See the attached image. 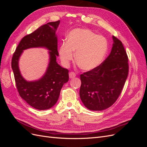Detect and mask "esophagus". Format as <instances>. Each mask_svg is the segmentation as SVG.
<instances>
[{"instance_id":"obj_1","label":"esophagus","mask_w":147,"mask_h":147,"mask_svg":"<svg viewBox=\"0 0 147 147\" xmlns=\"http://www.w3.org/2000/svg\"><path fill=\"white\" fill-rule=\"evenodd\" d=\"M75 77H76V74H75V73H74L73 72H71L69 73V78H73Z\"/></svg>"}]
</instances>
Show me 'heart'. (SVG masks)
<instances>
[{"label":"heart","mask_w":147,"mask_h":147,"mask_svg":"<svg viewBox=\"0 0 147 147\" xmlns=\"http://www.w3.org/2000/svg\"><path fill=\"white\" fill-rule=\"evenodd\" d=\"M108 50V42L102 35H96L88 29L72 30L61 44L59 54L65 65L74 59L81 69L90 71L97 67L104 60Z\"/></svg>","instance_id":"1"}]
</instances>
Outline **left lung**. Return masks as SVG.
I'll list each match as a JSON object with an SVG mask.
<instances>
[{
  "mask_svg": "<svg viewBox=\"0 0 147 147\" xmlns=\"http://www.w3.org/2000/svg\"><path fill=\"white\" fill-rule=\"evenodd\" d=\"M112 51L96 69L80 75V97L91 110L100 111L112 106L121 92L127 77L128 57L122 42L112 36Z\"/></svg>",
  "mask_w": 147,
  "mask_h": 147,
  "instance_id": "1",
  "label": "left lung"
}]
</instances>
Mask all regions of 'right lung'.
Wrapping results in <instances>:
<instances>
[{
	"label": "right lung",
	"mask_w": 147,
	"mask_h": 147,
	"mask_svg": "<svg viewBox=\"0 0 147 147\" xmlns=\"http://www.w3.org/2000/svg\"><path fill=\"white\" fill-rule=\"evenodd\" d=\"M60 21L51 22L26 35L18 45L11 60L17 90L20 96L34 109L40 110L51 108L57 102L64 84L69 81V70L56 62L59 56L56 34ZM31 47H45L49 51L50 58L46 73L35 81H27L22 76L19 60L23 51Z\"/></svg>",
	"instance_id": "add662e5"
}]
</instances>
